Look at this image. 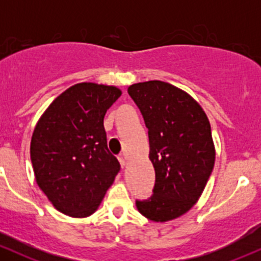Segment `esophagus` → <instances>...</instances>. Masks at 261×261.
<instances>
[{
	"label": "esophagus",
	"instance_id": "1",
	"mask_svg": "<svg viewBox=\"0 0 261 261\" xmlns=\"http://www.w3.org/2000/svg\"><path fill=\"white\" fill-rule=\"evenodd\" d=\"M118 160H119V162H120V164H121V167H122V168H124V167L126 166V160H125V157H124V155H119V157H118Z\"/></svg>",
	"mask_w": 261,
	"mask_h": 261
}]
</instances>
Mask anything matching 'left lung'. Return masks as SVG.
<instances>
[{
    "mask_svg": "<svg viewBox=\"0 0 261 261\" xmlns=\"http://www.w3.org/2000/svg\"><path fill=\"white\" fill-rule=\"evenodd\" d=\"M128 94L148 128L149 160L154 167L153 195L136 201L142 216L154 222L175 220L201 196L215 166L207 115L187 92L162 81L131 85Z\"/></svg>",
    "mask_w": 261,
    "mask_h": 261,
    "instance_id": "obj_1",
    "label": "left lung"
}]
</instances>
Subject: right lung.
Wrapping results in <instances>:
<instances>
[{"mask_svg": "<svg viewBox=\"0 0 261 261\" xmlns=\"http://www.w3.org/2000/svg\"><path fill=\"white\" fill-rule=\"evenodd\" d=\"M120 95L115 86L77 83L35 125L31 141L35 181L62 214L76 218L94 214L120 170L104 128V115Z\"/></svg>", "mask_w": 261, "mask_h": 261, "instance_id": "add662e5", "label": "right lung"}]
</instances>
